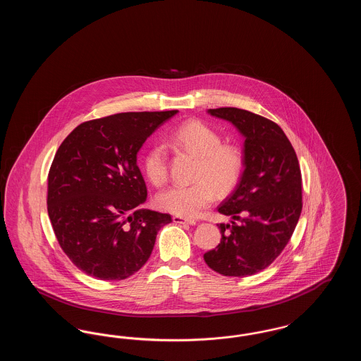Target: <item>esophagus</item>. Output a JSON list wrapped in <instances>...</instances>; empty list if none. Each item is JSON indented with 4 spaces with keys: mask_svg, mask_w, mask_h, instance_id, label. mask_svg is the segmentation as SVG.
I'll use <instances>...</instances> for the list:
<instances>
[{
    "mask_svg": "<svg viewBox=\"0 0 361 361\" xmlns=\"http://www.w3.org/2000/svg\"><path fill=\"white\" fill-rule=\"evenodd\" d=\"M173 222L178 224H196L195 221H190V219L183 218V216H177V215H174V216H173Z\"/></svg>",
    "mask_w": 361,
    "mask_h": 361,
    "instance_id": "34e87169",
    "label": "esophagus"
}]
</instances>
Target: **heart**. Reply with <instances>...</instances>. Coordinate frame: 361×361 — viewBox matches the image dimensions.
Returning a JSON list of instances; mask_svg holds the SVG:
<instances>
[{
    "label": "heart",
    "mask_w": 361,
    "mask_h": 361,
    "mask_svg": "<svg viewBox=\"0 0 361 361\" xmlns=\"http://www.w3.org/2000/svg\"><path fill=\"white\" fill-rule=\"evenodd\" d=\"M168 145L197 157L193 177L188 185H174L155 197L158 208L183 218L202 214L214 199L234 188L243 172L245 157L238 145L224 142L221 134L200 121H188L176 127L168 137ZM143 172L149 181L161 187L168 181V152L162 145H153L143 157Z\"/></svg>",
    "instance_id": "1"
}]
</instances>
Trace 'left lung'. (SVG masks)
Returning a JSON list of instances; mask_svg holds the SVG:
<instances>
[{
	"label": "left lung",
	"mask_w": 361,
	"mask_h": 361,
	"mask_svg": "<svg viewBox=\"0 0 361 361\" xmlns=\"http://www.w3.org/2000/svg\"><path fill=\"white\" fill-rule=\"evenodd\" d=\"M245 137L240 183L218 207L221 243L204 261L224 276L245 277L269 267L287 246L302 212V174L291 142L275 121L240 108L208 109Z\"/></svg>",
	"instance_id": "obj_1"
}]
</instances>
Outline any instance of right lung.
Here are the masks:
<instances>
[{
  "label": "right lung",
  "mask_w": 361,
  "mask_h": 361,
  "mask_svg": "<svg viewBox=\"0 0 361 361\" xmlns=\"http://www.w3.org/2000/svg\"><path fill=\"white\" fill-rule=\"evenodd\" d=\"M178 111L124 112L84 121L59 146L49 172L55 237L86 275L124 280L150 257L169 214L140 208L147 188L137 165L145 140Z\"/></svg>",
  "instance_id": "right-lung-1"
}]
</instances>
